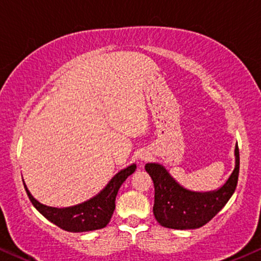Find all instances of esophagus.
<instances>
[{
  "label": "esophagus",
  "mask_w": 261,
  "mask_h": 261,
  "mask_svg": "<svg viewBox=\"0 0 261 261\" xmlns=\"http://www.w3.org/2000/svg\"><path fill=\"white\" fill-rule=\"evenodd\" d=\"M140 158H141V160H143V161L148 160V155H144V154H142V155H140Z\"/></svg>",
  "instance_id": "esophagus-1"
}]
</instances>
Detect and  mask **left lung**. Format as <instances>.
Masks as SVG:
<instances>
[{"mask_svg": "<svg viewBox=\"0 0 261 261\" xmlns=\"http://www.w3.org/2000/svg\"><path fill=\"white\" fill-rule=\"evenodd\" d=\"M235 170L226 183L216 191L194 193L180 187L159 164H147L154 183L155 219L170 229L187 230L203 226L225 206L236 189L240 172L239 146L235 148Z\"/></svg>", "mask_w": 261, "mask_h": 261, "instance_id": "1", "label": "left lung"}]
</instances>
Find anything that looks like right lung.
<instances>
[{"mask_svg":"<svg viewBox=\"0 0 261 261\" xmlns=\"http://www.w3.org/2000/svg\"><path fill=\"white\" fill-rule=\"evenodd\" d=\"M135 170H136L135 164L121 170L112 178L111 182L98 195L92 197L87 202L73 207H67V208H55V207H48L39 203L30 194L25 183L24 187L30 201L36 207V210L60 229L71 232L92 231V230L102 229L110 223L115 208V197H117L118 190L125 182V179L135 172Z\"/></svg>","mask_w":261,"mask_h":261,"instance_id":"right-lung-1","label":"right lung"}]
</instances>
